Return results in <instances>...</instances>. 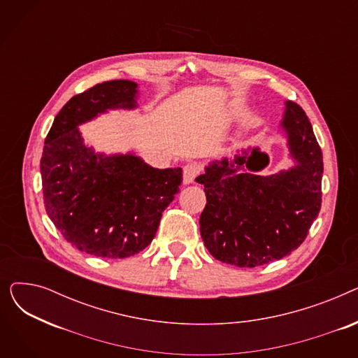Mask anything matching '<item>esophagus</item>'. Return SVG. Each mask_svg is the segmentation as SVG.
<instances>
[{"mask_svg": "<svg viewBox=\"0 0 358 358\" xmlns=\"http://www.w3.org/2000/svg\"><path fill=\"white\" fill-rule=\"evenodd\" d=\"M200 173V166L194 162H190L184 165L182 168V182L184 184H190L194 181V178L199 176Z\"/></svg>", "mask_w": 358, "mask_h": 358, "instance_id": "obj_1", "label": "esophagus"}]
</instances>
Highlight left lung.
Listing matches in <instances>:
<instances>
[{"label": "left lung", "instance_id": "left-lung-1", "mask_svg": "<svg viewBox=\"0 0 358 358\" xmlns=\"http://www.w3.org/2000/svg\"><path fill=\"white\" fill-rule=\"evenodd\" d=\"M285 127L297 165L275 176H257L268 157L254 149L248 157L224 158L197 177L208 203L200 234L209 252L236 267H258L302 245L322 201V150L303 108L286 103ZM247 154V152H245ZM237 166H234V164ZM245 163L254 173H238Z\"/></svg>", "mask_w": 358, "mask_h": 358}]
</instances>
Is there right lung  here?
Listing matches in <instances>:
<instances>
[{
  "label": "right lung",
  "mask_w": 358,
  "mask_h": 358,
  "mask_svg": "<svg viewBox=\"0 0 358 358\" xmlns=\"http://www.w3.org/2000/svg\"><path fill=\"white\" fill-rule=\"evenodd\" d=\"M138 84L115 80L73 96L55 117L41 159L45 209L80 251L126 258L152 242L182 182L181 168L158 169L135 155H96L78 124L108 108H134Z\"/></svg>",
  "instance_id": "1"
}]
</instances>
